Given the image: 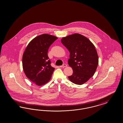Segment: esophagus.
I'll return each instance as SVG.
<instances>
[{
  "label": "esophagus",
  "instance_id": "obj_1",
  "mask_svg": "<svg viewBox=\"0 0 123 123\" xmlns=\"http://www.w3.org/2000/svg\"><path fill=\"white\" fill-rule=\"evenodd\" d=\"M67 65L66 64H63L62 65H61V66H60V67H67Z\"/></svg>",
  "mask_w": 123,
  "mask_h": 123
}]
</instances>
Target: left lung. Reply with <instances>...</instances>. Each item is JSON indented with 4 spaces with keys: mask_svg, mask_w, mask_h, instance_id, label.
Returning <instances> with one entry per match:
<instances>
[{
    "mask_svg": "<svg viewBox=\"0 0 123 123\" xmlns=\"http://www.w3.org/2000/svg\"><path fill=\"white\" fill-rule=\"evenodd\" d=\"M61 42L70 52L68 64L73 73L68 76L69 79L78 85L87 82L93 76L99 62L93 44L87 38L79 34L64 37Z\"/></svg>",
    "mask_w": 123,
    "mask_h": 123,
    "instance_id": "1",
    "label": "left lung"
}]
</instances>
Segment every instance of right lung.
Listing matches in <instances>:
<instances>
[{
    "label": "right lung",
    "instance_id": "right-lung-1",
    "mask_svg": "<svg viewBox=\"0 0 123 123\" xmlns=\"http://www.w3.org/2000/svg\"><path fill=\"white\" fill-rule=\"evenodd\" d=\"M58 39L48 34L38 36L29 42L23 56V67L26 76L36 85L48 82L55 68L48 56L50 46Z\"/></svg>",
    "mask_w": 123,
    "mask_h": 123
}]
</instances>
